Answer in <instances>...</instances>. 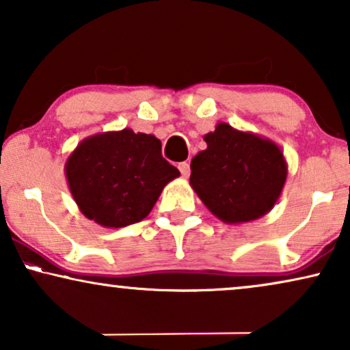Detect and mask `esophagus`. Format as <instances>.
Returning <instances> with one entry per match:
<instances>
[{
  "label": "esophagus",
  "mask_w": 350,
  "mask_h": 350,
  "mask_svg": "<svg viewBox=\"0 0 350 350\" xmlns=\"http://www.w3.org/2000/svg\"><path fill=\"white\" fill-rule=\"evenodd\" d=\"M178 169H180L181 175H183L185 178H186V176H189V172H191V170H189V164H188V162H180Z\"/></svg>",
  "instance_id": "esophagus-1"
}]
</instances>
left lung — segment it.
Wrapping results in <instances>:
<instances>
[{"mask_svg":"<svg viewBox=\"0 0 350 350\" xmlns=\"http://www.w3.org/2000/svg\"><path fill=\"white\" fill-rule=\"evenodd\" d=\"M204 140L207 150L191 161L189 183L205 207L229 224L253 221L269 212L286 180L280 148L226 122Z\"/></svg>","mask_w":350,"mask_h":350,"instance_id":"left-lung-1","label":"left lung"}]
</instances>
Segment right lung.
<instances>
[{
	"label": "right lung",
	"mask_w": 350,
	"mask_h": 350,
	"mask_svg": "<svg viewBox=\"0 0 350 350\" xmlns=\"http://www.w3.org/2000/svg\"><path fill=\"white\" fill-rule=\"evenodd\" d=\"M65 175L84 217L105 228H124L146 218L180 172L162 157L154 135L122 129L81 142Z\"/></svg>",
	"instance_id": "obj_1"
}]
</instances>
